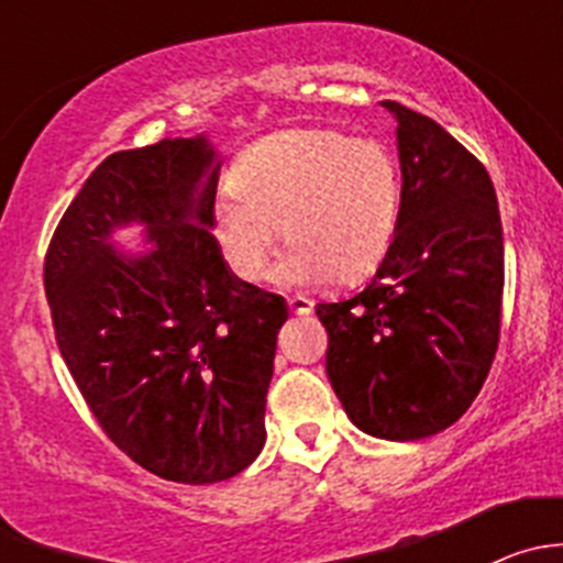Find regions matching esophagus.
<instances>
[{
	"label": "esophagus",
	"mask_w": 563,
	"mask_h": 563,
	"mask_svg": "<svg viewBox=\"0 0 563 563\" xmlns=\"http://www.w3.org/2000/svg\"><path fill=\"white\" fill-rule=\"evenodd\" d=\"M313 299L310 297H288V308H291V313L297 316H308L313 313Z\"/></svg>",
	"instance_id": "esophagus-1"
}]
</instances>
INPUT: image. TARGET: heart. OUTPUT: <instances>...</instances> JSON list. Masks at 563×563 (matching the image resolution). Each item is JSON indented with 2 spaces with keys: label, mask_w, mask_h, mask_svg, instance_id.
<instances>
[{
  "label": "heart",
  "mask_w": 563,
  "mask_h": 563,
  "mask_svg": "<svg viewBox=\"0 0 563 563\" xmlns=\"http://www.w3.org/2000/svg\"><path fill=\"white\" fill-rule=\"evenodd\" d=\"M234 196L214 201L209 231L242 280L269 269L277 236L294 242L288 283L356 280L382 266L400 225L402 179L387 144L340 130L266 135L231 166Z\"/></svg>",
  "instance_id": "obj_1"
}]
</instances>
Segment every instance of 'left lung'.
Returning <instances> with one entry per match:
<instances>
[{"mask_svg": "<svg viewBox=\"0 0 563 563\" xmlns=\"http://www.w3.org/2000/svg\"><path fill=\"white\" fill-rule=\"evenodd\" d=\"M384 106L397 117L400 225L365 291L316 305V316L351 422L417 441L468 411L496 360L504 231L485 166L424 113Z\"/></svg>", "mask_w": 563, "mask_h": 563, "instance_id": "obj_1", "label": "left lung"}]
</instances>
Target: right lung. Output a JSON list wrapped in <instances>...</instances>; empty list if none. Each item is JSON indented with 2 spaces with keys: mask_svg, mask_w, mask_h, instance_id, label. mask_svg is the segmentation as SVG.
<instances>
[{
  "mask_svg": "<svg viewBox=\"0 0 563 563\" xmlns=\"http://www.w3.org/2000/svg\"><path fill=\"white\" fill-rule=\"evenodd\" d=\"M220 163L207 139L108 155L62 214L43 264L56 345L103 433L150 474L212 485L247 468L286 299L240 280L209 231ZM153 250L117 254V224Z\"/></svg>",
  "mask_w": 563,
  "mask_h": 563,
  "instance_id": "add662e5",
  "label": "right lung"
}]
</instances>
